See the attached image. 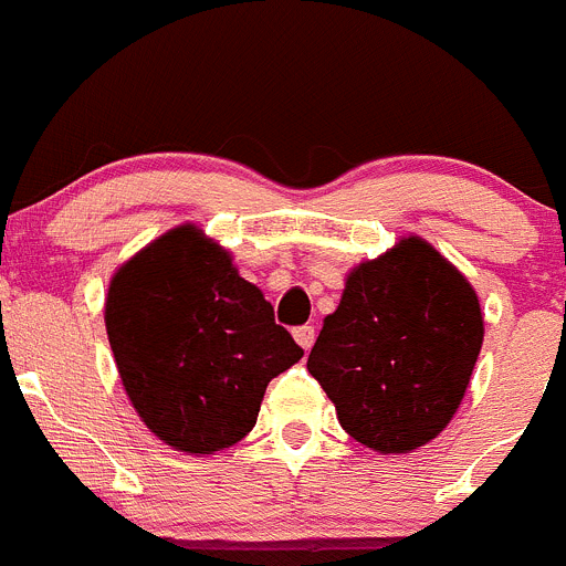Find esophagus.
Instances as JSON below:
<instances>
[{"label": "esophagus", "instance_id": "obj_1", "mask_svg": "<svg viewBox=\"0 0 566 566\" xmlns=\"http://www.w3.org/2000/svg\"><path fill=\"white\" fill-rule=\"evenodd\" d=\"M294 338H297L300 347L308 353V349L314 347V342H316V331L311 325H300V327H294Z\"/></svg>", "mask_w": 566, "mask_h": 566}]
</instances>
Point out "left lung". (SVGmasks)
I'll use <instances>...</instances> for the list:
<instances>
[{"instance_id":"left-lung-1","label":"left lung","mask_w":566,"mask_h":566,"mask_svg":"<svg viewBox=\"0 0 566 566\" xmlns=\"http://www.w3.org/2000/svg\"><path fill=\"white\" fill-rule=\"evenodd\" d=\"M481 344V303L467 277L411 235L349 272L308 373L355 441L408 453L448 428Z\"/></svg>"}]
</instances>
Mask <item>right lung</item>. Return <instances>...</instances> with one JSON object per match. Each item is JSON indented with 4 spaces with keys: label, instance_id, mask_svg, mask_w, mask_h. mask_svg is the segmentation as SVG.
<instances>
[{
    "label": "right lung",
    "instance_id": "1",
    "mask_svg": "<svg viewBox=\"0 0 566 566\" xmlns=\"http://www.w3.org/2000/svg\"><path fill=\"white\" fill-rule=\"evenodd\" d=\"M105 327L133 408L182 453L244 439L269 380L303 358L263 294L193 224L113 274Z\"/></svg>",
    "mask_w": 566,
    "mask_h": 566
}]
</instances>
